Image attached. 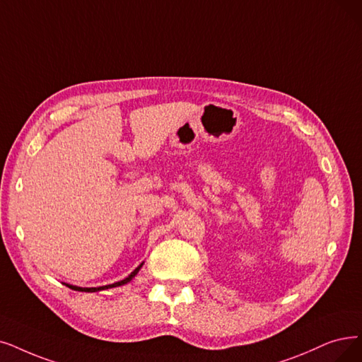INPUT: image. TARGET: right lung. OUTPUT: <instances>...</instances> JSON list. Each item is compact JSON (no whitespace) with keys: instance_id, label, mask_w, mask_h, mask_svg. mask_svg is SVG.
<instances>
[{"instance_id":"right-lung-1","label":"right lung","mask_w":362,"mask_h":362,"mask_svg":"<svg viewBox=\"0 0 362 362\" xmlns=\"http://www.w3.org/2000/svg\"><path fill=\"white\" fill-rule=\"evenodd\" d=\"M142 267V263L131 273L129 274L127 278H124L123 281H119V282H114V284H110V285H104V286H98V288H83V286H76V285H69V284H65L68 288H71V290H74V291H81V293H96V291H103V290H108V288H114V286H122V285H124V284H127V282H131L132 281V278H135L136 276V273L139 272V269Z\"/></svg>"}]
</instances>
